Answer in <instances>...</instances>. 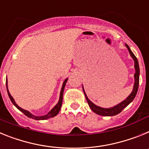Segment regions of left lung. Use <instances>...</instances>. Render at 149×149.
<instances>
[{
    "label": "left lung",
    "instance_id": "left-lung-1",
    "mask_svg": "<svg viewBox=\"0 0 149 149\" xmlns=\"http://www.w3.org/2000/svg\"><path fill=\"white\" fill-rule=\"evenodd\" d=\"M126 47L127 48L129 52H130V56L132 57V58L134 59V67H135V73H134V79H135V82H134V88H133V91L131 92V94L129 95L126 98V100H125L124 101H122L121 103H120L119 104L113 107H111V108H102V107H100L96 106L95 104L91 101L90 100L88 99V97H87L86 94H85V91L83 89L84 94H85V96L86 100H87V102L88 103L89 107H90L91 109L94 112V113L100 115V116H113L118 115V113L121 112V111L124 109L126 107L130 104L134 99L135 98L136 95L137 91H138V88H139V63H138V60H137L136 57L134 55V54L132 52V51L130 50V47H129L127 44H125Z\"/></svg>",
    "mask_w": 149,
    "mask_h": 149
}]
</instances>
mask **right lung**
Returning a JSON list of instances; mask_svg holds the SVG:
<instances>
[{
	"instance_id": "obj_1",
	"label": "right lung",
	"mask_w": 149,
	"mask_h": 149,
	"mask_svg": "<svg viewBox=\"0 0 149 149\" xmlns=\"http://www.w3.org/2000/svg\"><path fill=\"white\" fill-rule=\"evenodd\" d=\"M68 79H66L64 81V83H63V85H62V88H61V94H60V98H59V101L58 103H57L56 106H55L54 108L52 109L51 111H50L49 112L48 114H46V115H45V116H33V115H32L31 112H29L27 110H24V109H22L21 107H19V106L16 104V103L15 102V100H14L13 97L12 96H11V94H10V92H9V90H8V88H7V79L6 80V89H7V93H8V95H9V97H10V100L12 101V103H13V105L15 106L16 108L18 109H19V110L21 111L22 112H23V113L25 115V116H27V117L28 118H33V119H35V120H46V119H48V118H52V117H55V116H57L58 114L59 111H60L61 109V105H62V100H63V94H64V87H65L66 85V83H67V81Z\"/></svg>"
}]
</instances>
